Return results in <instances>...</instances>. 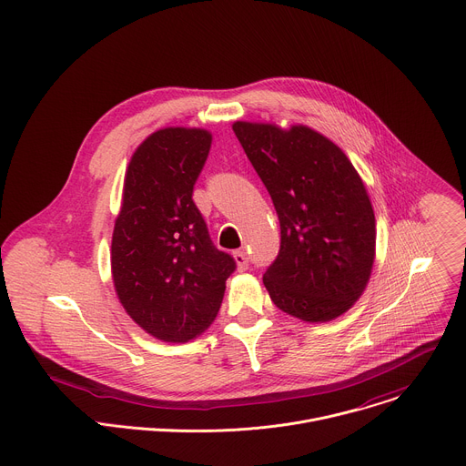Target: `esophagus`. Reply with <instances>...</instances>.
I'll return each instance as SVG.
<instances>
[{"label":"esophagus","instance_id":"1","mask_svg":"<svg viewBox=\"0 0 466 466\" xmlns=\"http://www.w3.org/2000/svg\"><path fill=\"white\" fill-rule=\"evenodd\" d=\"M233 258H235V262H237V266H238L240 271H244V269L249 268V257L246 255V251H242V249L235 251V253H233Z\"/></svg>","mask_w":466,"mask_h":466}]
</instances>
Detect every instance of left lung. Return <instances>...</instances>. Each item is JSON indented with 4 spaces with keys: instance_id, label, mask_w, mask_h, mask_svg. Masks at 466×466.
<instances>
[{
    "instance_id": "8db88e82",
    "label": "left lung",
    "mask_w": 466,
    "mask_h": 466,
    "mask_svg": "<svg viewBox=\"0 0 466 466\" xmlns=\"http://www.w3.org/2000/svg\"><path fill=\"white\" fill-rule=\"evenodd\" d=\"M233 131L280 222V249L262 277L273 304L306 322L342 315L375 258V215L359 173L306 126L235 122Z\"/></svg>"
}]
</instances>
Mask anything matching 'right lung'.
<instances>
[{
  "mask_svg": "<svg viewBox=\"0 0 466 466\" xmlns=\"http://www.w3.org/2000/svg\"><path fill=\"white\" fill-rule=\"evenodd\" d=\"M209 147L206 129L166 127L138 146L126 171L113 282L129 317L166 342H187L215 320L237 268L193 202Z\"/></svg>",
  "mask_w": 466,
  "mask_h": 466,
  "instance_id": "obj_1",
  "label": "right lung"
}]
</instances>
